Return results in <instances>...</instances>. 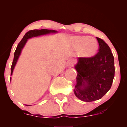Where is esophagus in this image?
Segmentation results:
<instances>
[{"label": "esophagus", "mask_w": 127, "mask_h": 127, "mask_svg": "<svg viewBox=\"0 0 127 127\" xmlns=\"http://www.w3.org/2000/svg\"><path fill=\"white\" fill-rule=\"evenodd\" d=\"M73 65H74V62H73V61H72V60L68 61V66L72 67V66H73Z\"/></svg>", "instance_id": "esophagus-1"}]
</instances>
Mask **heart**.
I'll list each match as a JSON object with an SVG mask.
<instances>
[{
    "label": "heart",
    "instance_id": "obj_1",
    "mask_svg": "<svg viewBox=\"0 0 127 127\" xmlns=\"http://www.w3.org/2000/svg\"><path fill=\"white\" fill-rule=\"evenodd\" d=\"M72 43L75 49H81V53L85 57L93 56L99 48L97 40L90 38L88 36H76L72 39Z\"/></svg>",
    "mask_w": 127,
    "mask_h": 127
}]
</instances>
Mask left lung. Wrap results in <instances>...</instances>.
Instances as JSON below:
<instances>
[{
    "label": "left lung",
    "mask_w": 127,
    "mask_h": 127,
    "mask_svg": "<svg viewBox=\"0 0 127 127\" xmlns=\"http://www.w3.org/2000/svg\"><path fill=\"white\" fill-rule=\"evenodd\" d=\"M99 51L91 57H78L74 93L85 102L101 99L111 88L115 76L114 57L108 45L97 37Z\"/></svg>",
    "instance_id": "obj_1"
}]
</instances>
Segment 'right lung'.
<instances>
[{"mask_svg": "<svg viewBox=\"0 0 127 127\" xmlns=\"http://www.w3.org/2000/svg\"><path fill=\"white\" fill-rule=\"evenodd\" d=\"M57 33V31L54 30H48V29H41V30H37V29H34V30H29L26 33L25 35L24 36L23 38L20 41V43H18V46H17V48L15 52H14V60H13V62L12 64V66H11V75H12L13 70H14V67H15L16 64H17V60H18L19 57H20L22 49L24 48V45L27 42V40L29 39L32 38L33 37H37V36H42V35H45V34H48L50 33ZM11 79V78H10ZM29 106V105H26Z\"/></svg>", "mask_w": 127, "mask_h": 127, "instance_id": "add662e5", "label": "right lung"}]
</instances>
